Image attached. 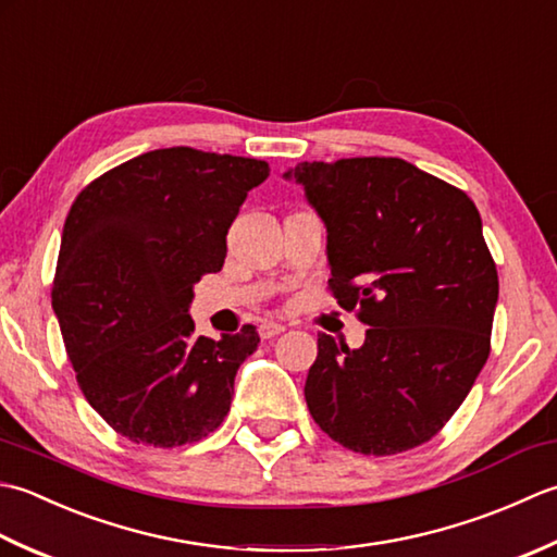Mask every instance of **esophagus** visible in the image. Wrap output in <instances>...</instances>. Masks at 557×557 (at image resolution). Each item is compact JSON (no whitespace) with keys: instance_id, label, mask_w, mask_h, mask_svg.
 Here are the masks:
<instances>
[{"instance_id":"1","label":"esophagus","mask_w":557,"mask_h":557,"mask_svg":"<svg viewBox=\"0 0 557 557\" xmlns=\"http://www.w3.org/2000/svg\"><path fill=\"white\" fill-rule=\"evenodd\" d=\"M283 332V326L281 324H276V322H262L259 324V338H274V336H278Z\"/></svg>"}]
</instances>
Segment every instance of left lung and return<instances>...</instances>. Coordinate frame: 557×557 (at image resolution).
<instances>
[{"label": "left lung", "instance_id": "1", "mask_svg": "<svg viewBox=\"0 0 557 557\" xmlns=\"http://www.w3.org/2000/svg\"><path fill=\"white\" fill-rule=\"evenodd\" d=\"M290 175L326 223L329 293L370 326L358 350L317 338L305 382L314 423L372 457L423 445L491 356L500 286L479 209L404 158L298 163Z\"/></svg>", "mask_w": 557, "mask_h": 557}]
</instances>
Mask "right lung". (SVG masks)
<instances>
[{"label":"right lung","mask_w":557,"mask_h":557,"mask_svg":"<svg viewBox=\"0 0 557 557\" xmlns=\"http://www.w3.org/2000/svg\"><path fill=\"white\" fill-rule=\"evenodd\" d=\"M269 163L173 146L88 183L66 213L52 308L78 389L136 445L180 447L231 411L235 372L259 344L245 324L195 334L191 286L225 262V235Z\"/></svg>","instance_id":"add662e5"}]
</instances>
